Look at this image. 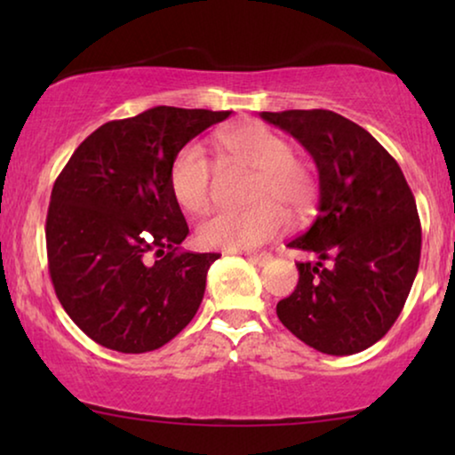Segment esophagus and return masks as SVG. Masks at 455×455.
Returning <instances> with one entry per match:
<instances>
[{
    "instance_id": "34e87169",
    "label": "esophagus",
    "mask_w": 455,
    "mask_h": 455,
    "mask_svg": "<svg viewBox=\"0 0 455 455\" xmlns=\"http://www.w3.org/2000/svg\"><path fill=\"white\" fill-rule=\"evenodd\" d=\"M246 259L251 260V263L263 267L271 260V254L269 252H246Z\"/></svg>"
}]
</instances>
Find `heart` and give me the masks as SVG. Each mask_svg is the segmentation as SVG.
<instances>
[{"label":"heart","instance_id":"heart-1","mask_svg":"<svg viewBox=\"0 0 455 455\" xmlns=\"http://www.w3.org/2000/svg\"><path fill=\"white\" fill-rule=\"evenodd\" d=\"M223 157L254 172L251 203L246 211H220L198 223L196 238L204 248L254 251L277 238L288 228V215L304 213L315 196L308 167L294 159V148L273 130L252 124L217 139ZM215 165L196 142L186 145L172 164V192L190 213H203L211 203Z\"/></svg>","mask_w":455,"mask_h":455}]
</instances>
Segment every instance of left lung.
Here are the masks:
<instances>
[{
	"instance_id": "left-lung-1",
	"label": "left lung",
	"mask_w": 455,
	"mask_h": 455,
	"mask_svg": "<svg viewBox=\"0 0 455 455\" xmlns=\"http://www.w3.org/2000/svg\"><path fill=\"white\" fill-rule=\"evenodd\" d=\"M260 117L294 136L319 172V213L288 244L316 254V263H296L300 277L277 302L279 321L323 354L363 352L400 316L419 271L412 190L397 161L335 111H260Z\"/></svg>"
}]
</instances>
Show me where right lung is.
<instances>
[{
    "label": "right lung",
    "mask_w": 455,
    "mask_h": 455,
    "mask_svg": "<svg viewBox=\"0 0 455 455\" xmlns=\"http://www.w3.org/2000/svg\"><path fill=\"white\" fill-rule=\"evenodd\" d=\"M229 111L157 105L97 128L55 180L47 259L55 294L92 341L157 350L201 307L220 254L182 252L188 226L172 192L176 155Z\"/></svg>",
    "instance_id": "right-lung-1"
}]
</instances>
